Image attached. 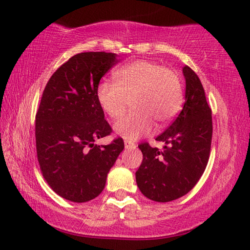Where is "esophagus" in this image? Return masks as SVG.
<instances>
[{
	"label": "esophagus",
	"instance_id": "obj_1",
	"mask_svg": "<svg viewBox=\"0 0 250 250\" xmlns=\"http://www.w3.org/2000/svg\"><path fill=\"white\" fill-rule=\"evenodd\" d=\"M124 145H125V148L126 149H134L136 145L134 142L129 141V140H124Z\"/></svg>",
	"mask_w": 250,
	"mask_h": 250
}]
</instances>
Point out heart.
I'll return each instance as SVG.
<instances>
[{"mask_svg": "<svg viewBox=\"0 0 250 250\" xmlns=\"http://www.w3.org/2000/svg\"><path fill=\"white\" fill-rule=\"evenodd\" d=\"M115 82L104 80L98 85L97 101L111 119L124 115L131 100L133 110L118 121L115 132L136 140L149 134L153 123L163 127L176 117L184 100L179 74L163 64L136 60L114 71Z\"/></svg>", "mask_w": 250, "mask_h": 250, "instance_id": "1", "label": "heart"}]
</instances>
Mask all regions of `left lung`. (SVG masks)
<instances>
[{"label": "left lung", "mask_w": 250, "mask_h": 250, "mask_svg": "<svg viewBox=\"0 0 250 250\" xmlns=\"http://www.w3.org/2000/svg\"><path fill=\"white\" fill-rule=\"evenodd\" d=\"M186 102L175 121L157 141L164 150L148 142L139 145L143 160L135 173L136 184L146 198L167 203L187 194L198 183L210 153L213 122L203 84L189 66H184Z\"/></svg>", "instance_id": "1"}]
</instances>
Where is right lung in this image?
<instances>
[{"label":"right lung","mask_w":250,"mask_h":250,"mask_svg":"<svg viewBox=\"0 0 250 250\" xmlns=\"http://www.w3.org/2000/svg\"><path fill=\"white\" fill-rule=\"evenodd\" d=\"M117 54L83 52L60 66L44 88L36 112V152L41 172L54 192L74 203L94 199L104 189L109 170L124 141L94 145L111 133L97 101L104 75Z\"/></svg>","instance_id":"1"}]
</instances>
